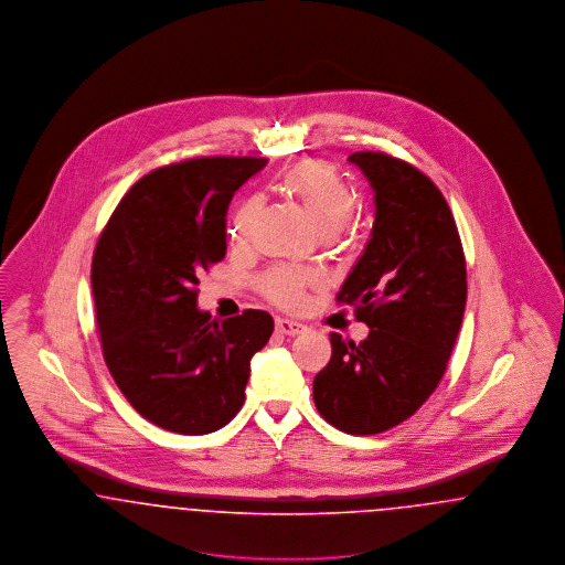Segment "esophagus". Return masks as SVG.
Wrapping results in <instances>:
<instances>
[{
    "label": "esophagus",
    "mask_w": 565,
    "mask_h": 565,
    "mask_svg": "<svg viewBox=\"0 0 565 565\" xmlns=\"http://www.w3.org/2000/svg\"><path fill=\"white\" fill-rule=\"evenodd\" d=\"M275 328H277V332L284 334V337H296V334H300V332L305 330L302 323L292 322V320H284V318H279V320L275 322Z\"/></svg>",
    "instance_id": "1"
}]
</instances>
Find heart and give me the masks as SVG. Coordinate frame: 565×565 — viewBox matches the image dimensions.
<instances>
[{
  "mask_svg": "<svg viewBox=\"0 0 565 565\" xmlns=\"http://www.w3.org/2000/svg\"><path fill=\"white\" fill-rule=\"evenodd\" d=\"M281 186L300 205L322 237L341 233L355 212L353 190L330 162H298L284 175ZM260 207V199L249 196L235 210L231 217V237L235 242H245L252 235ZM316 281V275H305L295 269H275L263 279V290L281 307H298L305 288Z\"/></svg>",
  "mask_w": 565,
  "mask_h": 565,
  "instance_id": "heart-1",
  "label": "heart"
}]
</instances>
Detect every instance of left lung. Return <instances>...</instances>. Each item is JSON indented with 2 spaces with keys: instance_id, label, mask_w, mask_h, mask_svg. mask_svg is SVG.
I'll return each instance as SVG.
<instances>
[{
  "instance_id": "obj_1",
  "label": "left lung",
  "mask_w": 565,
  "mask_h": 565,
  "mask_svg": "<svg viewBox=\"0 0 565 565\" xmlns=\"http://www.w3.org/2000/svg\"><path fill=\"white\" fill-rule=\"evenodd\" d=\"M375 192L371 239L339 290L369 337L332 332V358L313 379L323 419L379 434L408 419L445 375L466 309V263L451 210L422 171L381 152H355Z\"/></svg>"
}]
</instances>
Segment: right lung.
Wrapping results in <instances>:
<instances>
[{
  "label": "right lung",
  "instance_id": "1",
  "mask_svg": "<svg viewBox=\"0 0 565 565\" xmlns=\"http://www.w3.org/2000/svg\"><path fill=\"white\" fill-rule=\"evenodd\" d=\"M267 159H194L143 175L102 233L90 286L104 358L135 411L201 436L242 408L249 360L273 334L267 311L212 320L199 275L226 254V210Z\"/></svg>",
  "mask_w": 565,
  "mask_h": 565
}]
</instances>
